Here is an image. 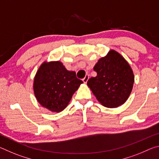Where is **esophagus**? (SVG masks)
Returning a JSON list of instances; mask_svg holds the SVG:
<instances>
[{
    "instance_id": "1",
    "label": "esophagus",
    "mask_w": 159,
    "mask_h": 159,
    "mask_svg": "<svg viewBox=\"0 0 159 159\" xmlns=\"http://www.w3.org/2000/svg\"><path fill=\"white\" fill-rule=\"evenodd\" d=\"M88 79H89V75H86V76H85V78L84 79H83V83H86L88 82Z\"/></svg>"
}]
</instances>
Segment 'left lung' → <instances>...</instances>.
<instances>
[{
    "mask_svg": "<svg viewBox=\"0 0 159 159\" xmlns=\"http://www.w3.org/2000/svg\"><path fill=\"white\" fill-rule=\"evenodd\" d=\"M95 77L88 80V86L99 103L108 108H116L128 99L134 76L130 64L114 50L99 59L94 66Z\"/></svg>",
    "mask_w": 159,
    "mask_h": 159,
    "instance_id": "obj_1",
    "label": "left lung"
}]
</instances>
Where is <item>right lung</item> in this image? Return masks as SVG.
Returning <instances> with one entry per match:
<instances>
[{
    "label": "right lung",
    "mask_w": 159,
    "mask_h": 159,
    "mask_svg": "<svg viewBox=\"0 0 159 159\" xmlns=\"http://www.w3.org/2000/svg\"><path fill=\"white\" fill-rule=\"evenodd\" d=\"M83 81L76 72L68 71L60 61H44L35 75L33 89L44 108L59 113L66 108Z\"/></svg>",
    "instance_id": "1"
}]
</instances>
